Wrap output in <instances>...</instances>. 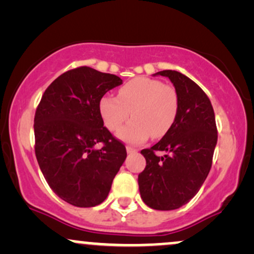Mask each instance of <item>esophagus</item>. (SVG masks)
Wrapping results in <instances>:
<instances>
[{
	"instance_id": "1",
	"label": "esophagus",
	"mask_w": 254,
	"mask_h": 254,
	"mask_svg": "<svg viewBox=\"0 0 254 254\" xmlns=\"http://www.w3.org/2000/svg\"><path fill=\"white\" fill-rule=\"evenodd\" d=\"M127 154H132V153H137V149H135L133 147H131V145H127Z\"/></svg>"
}]
</instances>
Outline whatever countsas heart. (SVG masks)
Wrapping results in <instances>:
<instances>
[{
  "mask_svg": "<svg viewBox=\"0 0 254 254\" xmlns=\"http://www.w3.org/2000/svg\"><path fill=\"white\" fill-rule=\"evenodd\" d=\"M106 127L120 130L129 117L134 119L119 132L130 143H142L151 136L161 138L173 127L179 112V95L171 84L150 77H136L118 90L117 97L105 95L99 103Z\"/></svg>",
  "mask_w": 254,
  "mask_h": 254,
  "instance_id": "b5f03b06",
  "label": "heart"
}]
</instances>
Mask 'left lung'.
Returning a JSON list of instances; mask_svg holds the SVG:
<instances>
[{"instance_id":"obj_1","label":"left lung","mask_w":254,"mask_h":254,"mask_svg":"<svg viewBox=\"0 0 254 254\" xmlns=\"http://www.w3.org/2000/svg\"><path fill=\"white\" fill-rule=\"evenodd\" d=\"M179 95L173 127L151 148L141 150L145 168L138 174L142 199L155 210H174L199 191L211 168L217 127L208 95L182 72L162 70ZM161 151L165 156L156 154Z\"/></svg>"}]
</instances>
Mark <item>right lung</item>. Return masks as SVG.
Here are the masks:
<instances>
[{"label": "right lung", "mask_w": 254, "mask_h": 254, "mask_svg": "<svg viewBox=\"0 0 254 254\" xmlns=\"http://www.w3.org/2000/svg\"><path fill=\"white\" fill-rule=\"evenodd\" d=\"M122 82L113 74L78 66L58 76L38 105L37 161L52 191L71 205L103 203L127 157L124 143L104 127L99 110L101 98Z\"/></svg>", "instance_id": "add662e5"}]
</instances>
